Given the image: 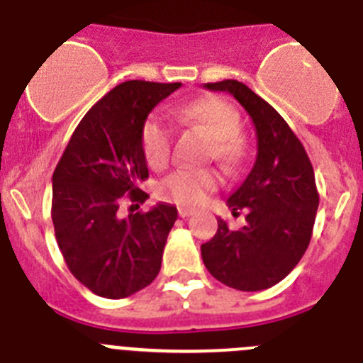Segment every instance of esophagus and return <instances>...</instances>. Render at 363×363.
Returning <instances> with one entry per match:
<instances>
[{
	"label": "esophagus",
	"mask_w": 363,
	"mask_h": 363,
	"mask_svg": "<svg viewBox=\"0 0 363 363\" xmlns=\"http://www.w3.org/2000/svg\"><path fill=\"white\" fill-rule=\"evenodd\" d=\"M192 213H194V211L189 209V207H178V214H179V216H182V218H189Z\"/></svg>",
	"instance_id": "esophagus-1"
}]
</instances>
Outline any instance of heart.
I'll return each mask as SVG.
<instances>
[{
	"mask_svg": "<svg viewBox=\"0 0 363 363\" xmlns=\"http://www.w3.org/2000/svg\"><path fill=\"white\" fill-rule=\"evenodd\" d=\"M176 120L185 127L198 129L211 138V156L225 165H233L242 156L238 140L240 116L225 99L200 98L176 111ZM172 129L160 114H152L142 129V150L150 169L160 171L171 160ZM220 182L213 169H178L163 178L158 185V196L179 205H196L214 191Z\"/></svg>",
	"mask_w": 363,
	"mask_h": 363,
	"instance_id": "1",
	"label": "heart"
}]
</instances>
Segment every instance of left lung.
<instances>
[{
    "label": "left lung",
    "mask_w": 363,
    "mask_h": 363,
    "mask_svg": "<svg viewBox=\"0 0 363 363\" xmlns=\"http://www.w3.org/2000/svg\"><path fill=\"white\" fill-rule=\"evenodd\" d=\"M203 86L229 92L249 112L258 154L227 200L233 214L245 211V225L234 230L220 218L214 238L201 245V258L227 287L269 289L296 267L311 242L320 201L313 165L287 121L249 86L236 79Z\"/></svg>",
    "instance_id": "left-lung-1"
}]
</instances>
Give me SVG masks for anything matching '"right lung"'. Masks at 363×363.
<instances>
[{"label": "right lung", "instance_id": "1", "mask_svg": "<svg viewBox=\"0 0 363 363\" xmlns=\"http://www.w3.org/2000/svg\"><path fill=\"white\" fill-rule=\"evenodd\" d=\"M182 83H120L86 112L52 174L56 242L74 278L98 296L127 298L158 277L174 205L149 213L134 205L149 198L138 185L149 178L142 129L149 112ZM133 201L129 218L119 216Z\"/></svg>", "mask_w": 363, "mask_h": 363}]
</instances>
